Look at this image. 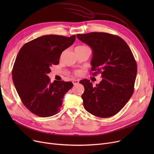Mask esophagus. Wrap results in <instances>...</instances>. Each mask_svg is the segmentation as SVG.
<instances>
[{"mask_svg":"<svg viewBox=\"0 0 154 154\" xmlns=\"http://www.w3.org/2000/svg\"><path fill=\"white\" fill-rule=\"evenodd\" d=\"M72 83L74 84V85H77V84H78L79 83V81L78 80H72Z\"/></svg>","mask_w":154,"mask_h":154,"instance_id":"34e87169","label":"esophagus"}]
</instances>
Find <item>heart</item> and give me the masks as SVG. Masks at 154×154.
Instances as JSON below:
<instances>
[{
  "instance_id": "b5f03b06",
  "label": "heart",
  "mask_w": 154,
  "mask_h": 154,
  "mask_svg": "<svg viewBox=\"0 0 154 154\" xmlns=\"http://www.w3.org/2000/svg\"><path fill=\"white\" fill-rule=\"evenodd\" d=\"M87 48V47L85 46V45H78V46H77V47H75V50H77V49H78V50H79V49H82V48ZM75 74H79V72H75Z\"/></svg>"
}]
</instances>
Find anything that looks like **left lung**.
<instances>
[{"label": "left lung", "instance_id": "1", "mask_svg": "<svg viewBox=\"0 0 154 154\" xmlns=\"http://www.w3.org/2000/svg\"><path fill=\"white\" fill-rule=\"evenodd\" d=\"M77 37L92 48V74H101L102 77L96 87L89 80L80 81L85 88L82 95L84 107L99 117L114 116L134 91L137 67L131 48L122 38L105 32L77 34Z\"/></svg>", "mask_w": 154, "mask_h": 154}]
</instances>
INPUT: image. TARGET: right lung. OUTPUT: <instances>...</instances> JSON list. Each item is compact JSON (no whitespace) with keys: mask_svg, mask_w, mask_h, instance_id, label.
I'll return each mask as SVG.
<instances>
[{"mask_svg":"<svg viewBox=\"0 0 154 154\" xmlns=\"http://www.w3.org/2000/svg\"><path fill=\"white\" fill-rule=\"evenodd\" d=\"M75 35L67 37L46 35L24 44L12 69V79L21 101L35 115L47 117L59 112L64 95L73 87L71 82L49 77L52 65H58L62 52L74 44Z\"/></svg>","mask_w":154,"mask_h":154,"instance_id":"obj_1","label":"right lung"}]
</instances>
